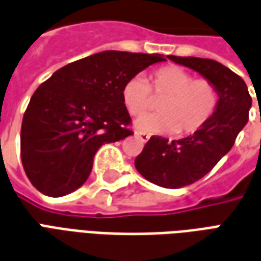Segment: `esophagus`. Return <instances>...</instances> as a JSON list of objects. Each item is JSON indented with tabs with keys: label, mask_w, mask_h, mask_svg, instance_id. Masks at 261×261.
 Here are the masks:
<instances>
[{
	"label": "esophagus",
	"mask_w": 261,
	"mask_h": 261,
	"mask_svg": "<svg viewBox=\"0 0 261 261\" xmlns=\"http://www.w3.org/2000/svg\"><path fill=\"white\" fill-rule=\"evenodd\" d=\"M136 137L141 142H147L149 140V134H147V133H136Z\"/></svg>",
	"instance_id": "1"
}]
</instances>
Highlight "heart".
I'll return each instance as SVG.
<instances>
[{"instance_id":"b5f03b06","label":"heart","mask_w":261,"mask_h":261,"mask_svg":"<svg viewBox=\"0 0 261 261\" xmlns=\"http://www.w3.org/2000/svg\"><path fill=\"white\" fill-rule=\"evenodd\" d=\"M152 96L162 97L156 105L158 113L136 121L137 128L144 133L166 134L175 131L177 136L194 134L210 121L219 103L218 88L214 82L194 78L192 72L176 65L153 71L149 85L140 76H134L125 81L121 88L125 110L136 117L152 108Z\"/></svg>"}]
</instances>
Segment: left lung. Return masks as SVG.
<instances>
[{
	"mask_svg": "<svg viewBox=\"0 0 261 261\" xmlns=\"http://www.w3.org/2000/svg\"><path fill=\"white\" fill-rule=\"evenodd\" d=\"M176 64L194 69L215 84L218 108L201 130L170 142L153 136L136 158V168L147 180L165 189H180L200 180L229 152L249 120L252 97L245 81L218 61L168 56Z\"/></svg>",
	"mask_w": 261,
	"mask_h": 261,
	"instance_id": "8db88e82",
	"label": "left lung"
}]
</instances>
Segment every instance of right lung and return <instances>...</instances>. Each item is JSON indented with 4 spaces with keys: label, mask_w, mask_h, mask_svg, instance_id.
<instances>
[{
    "label": "right lung",
    "mask_w": 261,
    "mask_h": 261,
    "mask_svg": "<svg viewBox=\"0 0 261 261\" xmlns=\"http://www.w3.org/2000/svg\"><path fill=\"white\" fill-rule=\"evenodd\" d=\"M161 61H166L161 54L106 50L57 69L37 88L22 120L20 158L39 192H75L91 173L97 149L133 134L121 88Z\"/></svg>",
    "instance_id": "right-lung-1"
}]
</instances>
